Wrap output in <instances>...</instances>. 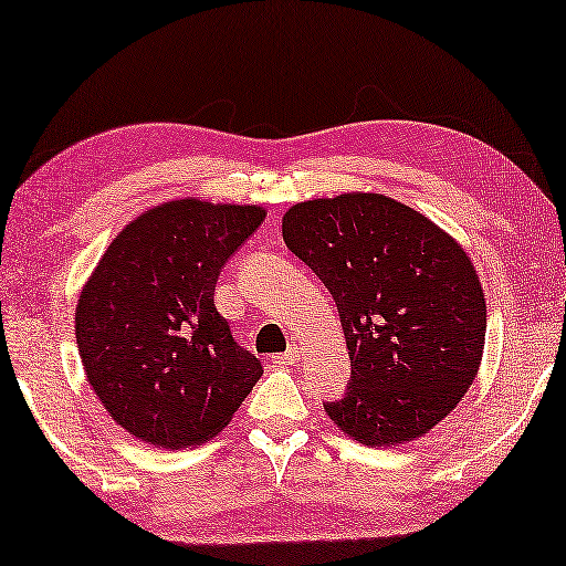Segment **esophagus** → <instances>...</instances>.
<instances>
[{
  "label": "esophagus",
  "mask_w": 566,
  "mask_h": 566,
  "mask_svg": "<svg viewBox=\"0 0 566 566\" xmlns=\"http://www.w3.org/2000/svg\"><path fill=\"white\" fill-rule=\"evenodd\" d=\"M298 358H301V350L298 348H289V350H283V354L273 356V364H277V366H293Z\"/></svg>",
  "instance_id": "obj_1"
}]
</instances>
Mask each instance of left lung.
I'll return each mask as SVG.
<instances>
[{
	"label": "left lung",
	"mask_w": 566,
	"mask_h": 566,
	"mask_svg": "<svg viewBox=\"0 0 566 566\" xmlns=\"http://www.w3.org/2000/svg\"><path fill=\"white\" fill-rule=\"evenodd\" d=\"M283 240L336 301L350 378L323 409L366 447L431 431L474 381L486 301L457 240L378 192L321 198L283 216Z\"/></svg>",
	"instance_id": "obj_1"
}]
</instances>
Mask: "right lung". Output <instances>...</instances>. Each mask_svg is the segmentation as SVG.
Segmentation results:
<instances>
[{
	"instance_id": "right-lung-1",
	"label": "right lung",
	"mask_w": 566,
	"mask_h": 566,
	"mask_svg": "<svg viewBox=\"0 0 566 566\" xmlns=\"http://www.w3.org/2000/svg\"><path fill=\"white\" fill-rule=\"evenodd\" d=\"M263 220L258 206L172 200L99 258L74 313L77 348L102 406L135 439L198 447L263 376L216 308L222 265Z\"/></svg>"
}]
</instances>
